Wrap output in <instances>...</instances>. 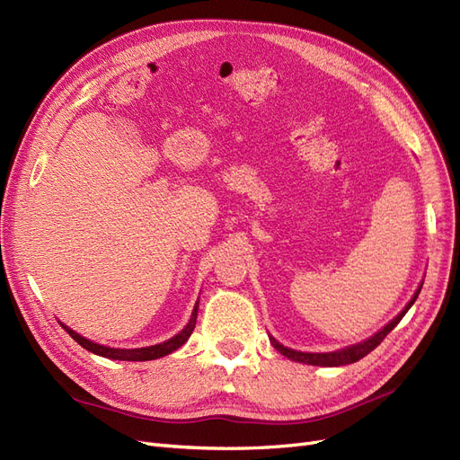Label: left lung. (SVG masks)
<instances>
[{
	"mask_svg": "<svg viewBox=\"0 0 460 460\" xmlns=\"http://www.w3.org/2000/svg\"><path fill=\"white\" fill-rule=\"evenodd\" d=\"M420 289H422V286H420L419 289H416V294L412 296V299H411V303L407 305V307L402 309V311L392 320V323H389L387 326H384L378 333H374L372 338H368V340L363 341V343L345 347V349H341V351H333V353H301V351L288 349V347H284L282 343H278L272 336H269V338H270V343L274 345L276 351H280L284 357H288V358H291V360H296V363L314 365V367H343V365L357 363V360H360L363 357H367L370 351H374L376 347H378V345L384 341V338L387 336V333L392 332V330L399 324V320H401L402 316H405V313L412 307V303L416 301V297H419Z\"/></svg>",
	"mask_w": 460,
	"mask_h": 460,
	"instance_id": "left-lung-1",
	"label": "left lung"
}]
</instances>
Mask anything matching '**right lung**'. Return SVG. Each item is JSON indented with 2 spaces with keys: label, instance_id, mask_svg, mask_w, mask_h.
<instances>
[{
  "label": "right lung",
  "instance_id": "add662e5",
  "mask_svg": "<svg viewBox=\"0 0 460 460\" xmlns=\"http://www.w3.org/2000/svg\"><path fill=\"white\" fill-rule=\"evenodd\" d=\"M196 320H198V303H196V309H193L191 313V318L188 326L178 333V336L171 338L169 341H163L159 345H151V347H142V349H113V347H105V345H97L86 338H82L80 333H76L75 330L66 328L65 324H61L65 328V332L71 336L78 345L84 347V349H88L90 353H95V355H102V357H107V358H113V360H153V358H159V357H164L169 355L172 351H176L178 347H182L190 336L193 328H196Z\"/></svg>",
  "mask_w": 460,
  "mask_h": 460
}]
</instances>
